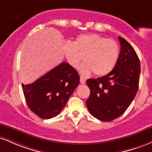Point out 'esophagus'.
<instances>
[{"mask_svg": "<svg viewBox=\"0 0 152 152\" xmlns=\"http://www.w3.org/2000/svg\"><path fill=\"white\" fill-rule=\"evenodd\" d=\"M85 82H86V80H85L84 77H80V83H82V84H85Z\"/></svg>", "mask_w": 152, "mask_h": 152, "instance_id": "obj_1", "label": "esophagus"}]
</instances>
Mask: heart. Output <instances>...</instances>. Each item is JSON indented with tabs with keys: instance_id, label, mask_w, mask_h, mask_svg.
Instances as JSON below:
<instances>
[{
	"instance_id": "heart-1",
	"label": "heart",
	"mask_w": 152,
	"mask_h": 152,
	"mask_svg": "<svg viewBox=\"0 0 152 152\" xmlns=\"http://www.w3.org/2000/svg\"><path fill=\"white\" fill-rule=\"evenodd\" d=\"M64 51L68 62L75 68L78 67L85 56V61L79 67L83 76L93 72L98 76L108 74L116 65L120 54L115 41L97 34L79 35L74 43L66 42Z\"/></svg>"
}]
</instances>
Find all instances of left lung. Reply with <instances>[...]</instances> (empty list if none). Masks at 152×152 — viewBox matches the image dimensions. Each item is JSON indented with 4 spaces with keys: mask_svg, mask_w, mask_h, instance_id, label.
<instances>
[{
    "mask_svg": "<svg viewBox=\"0 0 152 152\" xmlns=\"http://www.w3.org/2000/svg\"><path fill=\"white\" fill-rule=\"evenodd\" d=\"M121 52L115 67L106 75L88 79L90 95L86 100L90 113L102 121L122 115L135 98L141 67L137 54L126 39L118 37Z\"/></svg>",
    "mask_w": 152,
    "mask_h": 152,
    "instance_id": "1",
    "label": "left lung"
}]
</instances>
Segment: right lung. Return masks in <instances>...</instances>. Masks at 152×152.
Segmentation results:
<instances>
[{
    "label": "right lung",
    "mask_w": 152,
    "mask_h": 152,
    "mask_svg": "<svg viewBox=\"0 0 152 152\" xmlns=\"http://www.w3.org/2000/svg\"><path fill=\"white\" fill-rule=\"evenodd\" d=\"M80 83L75 68L62 62L31 84H22L27 105L39 118L57 116Z\"/></svg>",
    "instance_id": "add662e5"
}]
</instances>
